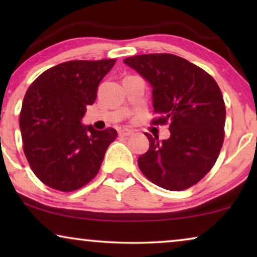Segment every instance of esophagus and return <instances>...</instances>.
<instances>
[{
	"label": "esophagus",
	"mask_w": 257,
	"mask_h": 257,
	"mask_svg": "<svg viewBox=\"0 0 257 257\" xmlns=\"http://www.w3.org/2000/svg\"><path fill=\"white\" fill-rule=\"evenodd\" d=\"M131 135H133L132 130H128V128H120V130H119V136L127 137V136H131Z\"/></svg>",
	"instance_id": "obj_1"
}]
</instances>
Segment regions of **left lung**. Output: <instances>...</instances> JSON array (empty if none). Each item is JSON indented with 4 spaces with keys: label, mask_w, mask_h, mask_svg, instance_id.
I'll use <instances>...</instances> for the list:
<instances>
[{
    "label": "left lung",
    "mask_w": 257,
    "mask_h": 257,
    "mask_svg": "<svg viewBox=\"0 0 257 257\" xmlns=\"http://www.w3.org/2000/svg\"><path fill=\"white\" fill-rule=\"evenodd\" d=\"M152 85V125L170 124L171 137L158 142L145 133L150 149L138 159L143 174L168 191H184L215 164L224 139L226 106L215 79L187 59L172 54L124 59Z\"/></svg>",
    "instance_id": "8db88e82"
}]
</instances>
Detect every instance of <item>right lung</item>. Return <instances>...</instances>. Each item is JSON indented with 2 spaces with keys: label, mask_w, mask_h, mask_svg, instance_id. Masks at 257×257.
Segmentation results:
<instances>
[{
  "label": "right lung",
  "mask_w": 257,
  "mask_h": 257,
  "mask_svg": "<svg viewBox=\"0 0 257 257\" xmlns=\"http://www.w3.org/2000/svg\"><path fill=\"white\" fill-rule=\"evenodd\" d=\"M114 63V58L61 63L27 90L20 113L23 151L35 175L49 187L76 191L99 172L117 131H98L80 119Z\"/></svg>",
  "instance_id": "obj_1"
}]
</instances>
